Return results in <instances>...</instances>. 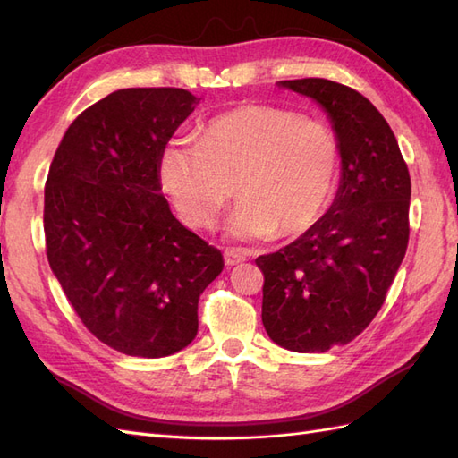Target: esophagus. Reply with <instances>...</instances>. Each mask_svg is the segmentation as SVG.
<instances>
[{"label": "esophagus", "instance_id": "esophagus-1", "mask_svg": "<svg viewBox=\"0 0 458 458\" xmlns=\"http://www.w3.org/2000/svg\"><path fill=\"white\" fill-rule=\"evenodd\" d=\"M224 261H226V266H238V264H242V261H246V256H242V254H238V251H234V250H226L224 251Z\"/></svg>", "mask_w": 458, "mask_h": 458}]
</instances>
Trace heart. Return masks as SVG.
<instances>
[{"label": "heart", "mask_w": 458, "mask_h": 458, "mask_svg": "<svg viewBox=\"0 0 458 458\" xmlns=\"http://www.w3.org/2000/svg\"><path fill=\"white\" fill-rule=\"evenodd\" d=\"M338 161V141L323 122L248 104L212 118L200 141H165L157 173L173 208L192 228L210 226L238 192L242 202L226 224L232 238H295L323 218Z\"/></svg>", "instance_id": "b5f03b06"}]
</instances>
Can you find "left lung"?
<instances>
[{"label": "left lung", "instance_id": "1", "mask_svg": "<svg viewBox=\"0 0 458 458\" xmlns=\"http://www.w3.org/2000/svg\"><path fill=\"white\" fill-rule=\"evenodd\" d=\"M313 98L336 133L343 177L313 228L259 256L261 320L276 344L325 352L372 323L410 240L411 179L384 115L354 89L327 79L281 81Z\"/></svg>", "mask_w": 458, "mask_h": 458}]
</instances>
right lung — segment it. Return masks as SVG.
Instances as JSON below:
<instances>
[{
    "label": "right lung",
    "instance_id": "obj_1",
    "mask_svg": "<svg viewBox=\"0 0 458 458\" xmlns=\"http://www.w3.org/2000/svg\"><path fill=\"white\" fill-rule=\"evenodd\" d=\"M200 98L182 89H123L76 118L45 184L47 258L90 333L128 356L192 343L199 297L220 250L173 216L159 153Z\"/></svg>",
    "mask_w": 458,
    "mask_h": 458
}]
</instances>
